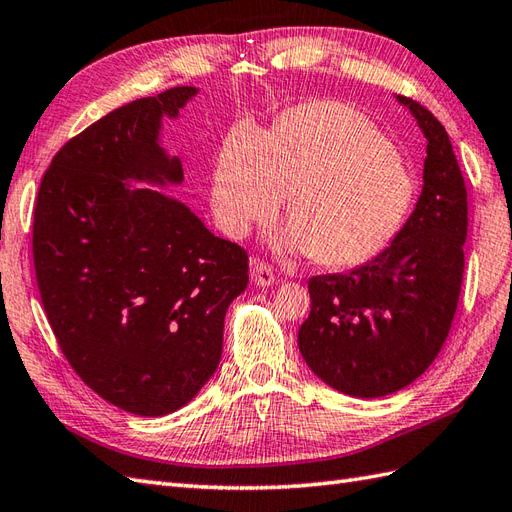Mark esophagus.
<instances>
[{"label":"esophagus","mask_w":512,"mask_h":512,"mask_svg":"<svg viewBox=\"0 0 512 512\" xmlns=\"http://www.w3.org/2000/svg\"><path fill=\"white\" fill-rule=\"evenodd\" d=\"M251 279L255 285H259V288H268V285L277 283L275 272H272V268L259 259H251Z\"/></svg>","instance_id":"1"}]
</instances>
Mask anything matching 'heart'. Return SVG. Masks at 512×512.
Listing matches in <instances>:
<instances>
[{
	"instance_id": "1",
	"label": "heart",
	"mask_w": 512,
	"mask_h": 512,
	"mask_svg": "<svg viewBox=\"0 0 512 512\" xmlns=\"http://www.w3.org/2000/svg\"><path fill=\"white\" fill-rule=\"evenodd\" d=\"M288 253L325 268H351L384 253L406 227L417 178L364 115L338 102H307L270 133L237 126L213 163L211 209L220 229L244 237L281 211Z\"/></svg>"
}]
</instances>
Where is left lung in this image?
Masks as SVG:
<instances>
[{
  "instance_id": "left-lung-1",
  "label": "left lung",
  "mask_w": 512,
  "mask_h": 512,
  "mask_svg": "<svg viewBox=\"0 0 512 512\" xmlns=\"http://www.w3.org/2000/svg\"><path fill=\"white\" fill-rule=\"evenodd\" d=\"M425 137L423 187L406 227L364 266L307 283L312 312L299 351L312 373L342 395H392L427 371L458 305L467 240V189L449 135L414 100Z\"/></svg>"
}]
</instances>
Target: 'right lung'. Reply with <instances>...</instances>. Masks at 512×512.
I'll return each mask as SVG.
<instances>
[{"label":"right lung","instance_id":"1","mask_svg":"<svg viewBox=\"0 0 512 512\" xmlns=\"http://www.w3.org/2000/svg\"><path fill=\"white\" fill-rule=\"evenodd\" d=\"M196 87L104 115L56 152L34 207L41 301L71 368L113 406L163 417L187 406L222 355L248 257L161 189L183 183L163 148Z\"/></svg>","mask_w":512,"mask_h":512}]
</instances>
